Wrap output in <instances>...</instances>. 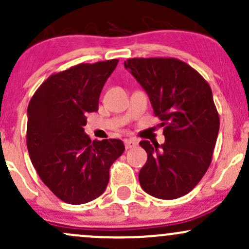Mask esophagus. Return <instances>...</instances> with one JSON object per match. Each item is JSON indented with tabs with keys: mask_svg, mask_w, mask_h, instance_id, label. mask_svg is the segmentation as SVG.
I'll return each instance as SVG.
<instances>
[{
	"mask_svg": "<svg viewBox=\"0 0 249 249\" xmlns=\"http://www.w3.org/2000/svg\"><path fill=\"white\" fill-rule=\"evenodd\" d=\"M124 145H125V148H126V150H130V148L136 147L137 145H138V142L134 141V139H125Z\"/></svg>",
	"mask_w": 249,
	"mask_h": 249,
	"instance_id": "34e87169",
	"label": "esophagus"
}]
</instances>
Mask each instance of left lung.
Masks as SVG:
<instances>
[{"label":"left lung","mask_w":249,"mask_h":249,"mask_svg":"<svg viewBox=\"0 0 249 249\" xmlns=\"http://www.w3.org/2000/svg\"><path fill=\"white\" fill-rule=\"evenodd\" d=\"M124 65L145 89L164 127L160 146L139 142L147 153L141 186L158 199L180 198L198 185L212 161L220 118L210 84L172 57L128 58Z\"/></svg>","instance_id":"left-lung-1"}]
</instances>
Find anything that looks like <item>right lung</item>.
<instances>
[{
  "mask_svg": "<svg viewBox=\"0 0 249 249\" xmlns=\"http://www.w3.org/2000/svg\"><path fill=\"white\" fill-rule=\"evenodd\" d=\"M118 59L81 63L53 73L28 107L27 146L39 178L57 198L81 205L107 186L110 167L125 147L119 139L93 141L84 133L87 113L98 110L99 96Z\"/></svg>",
  "mask_w": 249,
  "mask_h": 249,
  "instance_id": "add662e5",
  "label": "right lung"
}]
</instances>
